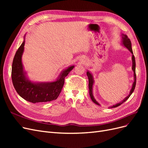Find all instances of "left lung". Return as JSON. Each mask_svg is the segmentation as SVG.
Wrapping results in <instances>:
<instances>
[{
  "instance_id": "8db88e82",
  "label": "left lung",
  "mask_w": 148,
  "mask_h": 148,
  "mask_svg": "<svg viewBox=\"0 0 148 148\" xmlns=\"http://www.w3.org/2000/svg\"><path fill=\"white\" fill-rule=\"evenodd\" d=\"M122 41H123V44L124 45L125 47H126L128 50L131 52V53H132V62H133V65H132V70L134 72V83L133 84V86H132V88L131 89L130 91V95L125 98V99L122 101L120 102L119 103H118V104H115V105H114L113 106L110 107L111 108H114V107H117L119 106H120L122 104H123V102H125V101H126L128 98L130 97V96L132 95V94L133 93V92L134 91V90H135V86H136V71H135V68H136V62H135V56H134L133 55V51H132V42H131V41L130 39L129 38H128V36L127 35L125 34H122ZM87 76H88V79H89V84H88V86H89V96H90V97L91 100L92 101V102L94 103H95L97 105H99V103H98L96 100L95 98H94L93 97V95H92V85H93V83H94V81H93V78H92V75L91 73H89V71H87Z\"/></svg>"
}]
</instances>
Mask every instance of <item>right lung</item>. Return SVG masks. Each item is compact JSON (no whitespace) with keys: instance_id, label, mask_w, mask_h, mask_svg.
Returning <instances> with one entry per match:
<instances>
[{"instance_id":"obj_1","label":"right lung","mask_w":148,"mask_h":148,"mask_svg":"<svg viewBox=\"0 0 148 148\" xmlns=\"http://www.w3.org/2000/svg\"><path fill=\"white\" fill-rule=\"evenodd\" d=\"M25 41L18 49L12 68V79L16 91L24 99L32 103L46 102L56 100L64 86L65 78L74 68L71 66L62 72L57 81L51 83H34L26 78L21 62Z\"/></svg>"}]
</instances>
